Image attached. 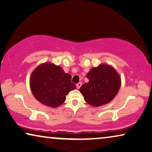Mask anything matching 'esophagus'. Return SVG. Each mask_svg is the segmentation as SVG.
Wrapping results in <instances>:
<instances>
[{
  "instance_id": "obj_1",
  "label": "esophagus",
  "mask_w": 152,
  "mask_h": 152,
  "mask_svg": "<svg viewBox=\"0 0 152 152\" xmlns=\"http://www.w3.org/2000/svg\"><path fill=\"white\" fill-rule=\"evenodd\" d=\"M81 85H82V83H80V82L76 84V87H77V88H78V89H79V88L81 87Z\"/></svg>"
}]
</instances>
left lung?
Returning <instances> with one entry per match:
<instances>
[{
  "mask_svg": "<svg viewBox=\"0 0 152 152\" xmlns=\"http://www.w3.org/2000/svg\"><path fill=\"white\" fill-rule=\"evenodd\" d=\"M89 82L81 86L80 91L86 102L94 106L107 104L115 98L121 86V78L113 67L100 65L87 74Z\"/></svg>",
  "mask_w": 152,
  "mask_h": 152,
  "instance_id": "8db88e82",
  "label": "left lung"
}]
</instances>
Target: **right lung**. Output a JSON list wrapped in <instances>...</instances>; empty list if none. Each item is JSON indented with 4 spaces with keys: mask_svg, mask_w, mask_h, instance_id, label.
<instances>
[{
    "mask_svg": "<svg viewBox=\"0 0 152 152\" xmlns=\"http://www.w3.org/2000/svg\"><path fill=\"white\" fill-rule=\"evenodd\" d=\"M71 79V76L65 74L61 67L44 63L31 74V89L39 102L50 107H57L65 101L69 91L76 88Z\"/></svg>",
    "mask_w": 152,
    "mask_h": 152,
    "instance_id": "right-lung-1",
    "label": "right lung"
}]
</instances>
